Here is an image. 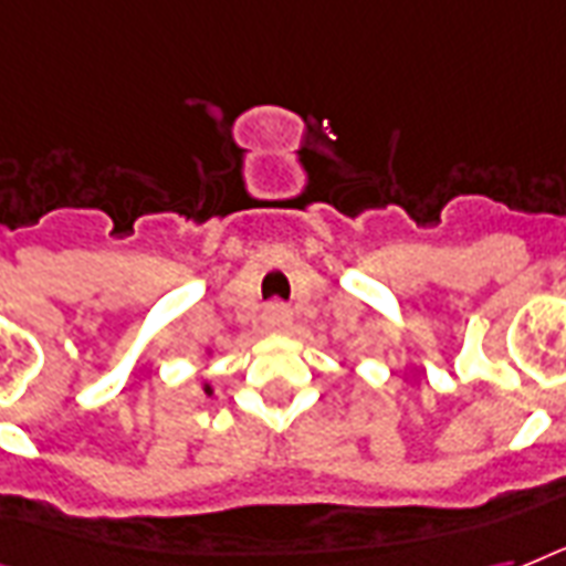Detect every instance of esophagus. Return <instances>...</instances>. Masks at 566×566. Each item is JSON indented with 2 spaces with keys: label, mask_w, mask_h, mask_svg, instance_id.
<instances>
[{
  "label": "esophagus",
  "mask_w": 566,
  "mask_h": 566,
  "mask_svg": "<svg viewBox=\"0 0 566 566\" xmlns=\"http://www.w3.org/2000/svg\"><path fill=\"white\" fill-rule=\"evenodd\" d=\"M262 324H265V331H271V333L289 331V324H292V313H289V306L269 304L265 306V313H262Z\"/></svg>",
  "instance_id": "1"
}]
</instances>
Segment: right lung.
<instances>
[{
  "mask_svg": "<svg viewBox=\"0 0 566 566\" xmlns=\"http://www.w3.org/2000/svg\"><path fill=\"white\" fill-rule=\"evenodd\" d=\"M203 392L206 396H212V387H209V384H203Z\"/></svg>",
  "mask_w": 566,
  "mask_h": 566,
  "instance_id": "1",
  "label": "right lung"
}]
</instances>
